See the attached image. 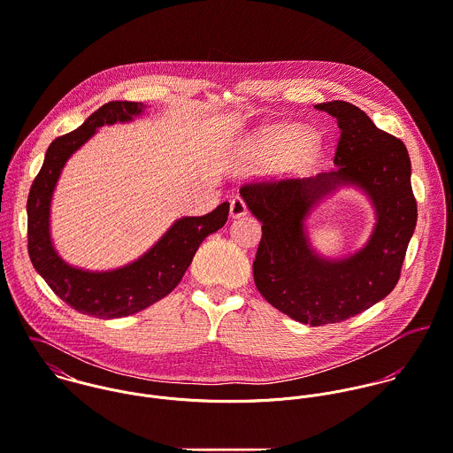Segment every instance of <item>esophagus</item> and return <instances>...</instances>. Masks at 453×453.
I'll return each mask as SVG.
<instances>
[{
    "instance_id": "34e87169",
    "label": "esophagus",
    "mask_w": 453,
    "mask_h": 453,
    "mask_svg": "<svg viewBox=\"0 0 453 453\" xmlns=\"http://www.w3.org/2000/svg\"><path fill=\"white\" fill-rule=\"evenodd\" d=\"M247 211H249V208H247V203L243 201V197L238 196V194L233 196L231 201H229V213H231V217L238 219V217L247 215Z\"/></svg>"
}]
</instances>
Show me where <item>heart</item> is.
Segmentation results:
<instances>
[{
  "label": "heart",
  "mask_w": 453,
  "mask_h": 453,
  "mask_svg": "<svg viewBox=\"0 0 453 453\" xmlns=\"http://www.w3.org/2000/svg\"><path fill=\"white\" fill-rule=\"evenodd\" d=\"M247 157L254 166L278 163L283 173L304 175L319 161L320 143L297 126H274L252 138Z\"/></svg>",
  "instance_id": "obj_1"
}]
</instances>
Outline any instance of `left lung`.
<instances>
[{"label":"left lung","instance_id":"left-lung-1","mask_svg":"<svg viewBox=\"0 0 453 453\" xmlns=\"http://www.w3.org/2000/svg\"><path fill=\"white\" fill-rule=\"evenodd\" d=\"M338 120V170L315 179H268L240 194L263 222L254 281L263 297L290 319L313 327L343 322L395 287L417 226L411 163L404 143L378 129L352 103L315 104ZM340 182L364 188L377 208V227L356 257L326 262L307 245L302 222L311 206Z\"/></svg>","mask_w":453,"mask_h":453}]
</instances>
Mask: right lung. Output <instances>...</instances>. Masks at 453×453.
<instances>
[{
	"instance_id": "1",
	"label": "right lung",
	"mask_w": 453,
	"mask_h": 453,
	"mask_svg": "<svg viewBox=\"0 0 453 453\" xmlns=\"http://www.w3.org/2000/svg\"><path fill=\"white\" fill-rule=\"evenodd\" d=\"M143 108V103L110 101L89 115L79 129L56 138L27 196V252L35 270L68 306L97 319L127 317L168 296L180 283L203 240L220 229L229 215L226 201L203 217H183L143 257L113 272L77 270L56 254L49 234V211L65 163L97 127L131 120Z\"/></svg>"
}]
</instances>
